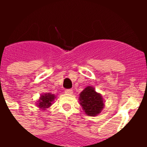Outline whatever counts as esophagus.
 <instances>
[{"label": "esophagus", "mask_w": 147, "mask_h": 147, "mask_svg": "<svg viewBox=\"0 0 147 147\" xmlns=\"http://www.w3.org/2000/svg\"><path fill=\"white\" fill-rule=\"evenodd\" d=\"M65 93L67 94H72L73 93V90L72 89H66L65 90Z\"/></svg>", "instance_id": "esophagus-1"}]
</instances>
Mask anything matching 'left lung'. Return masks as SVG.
<instances>
[{
  "mask_svg": "<svg viewBox=\"0 0 147 147\" xmlns=\"http://www.w3.org/2000/svg\"><path fill=\"white\" fill-rule=\"evenodd\" d=\"M79 100L83 110L89 116L99 114L105 106L102 95L97 93L92 86H88L83 90L80 93Z\"/></svg>",
  "mask_w": 147,
  "mask_h": 147,
  "instance_id": "left-lung-1",
  "label": "left lung"
}]
</instances>
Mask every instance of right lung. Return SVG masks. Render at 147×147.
Returning <instances> with one entry per match:
<instances>
[{
	"mask_svg": "<svg viewBox=\"0 0 147 147\" xmlns=\"http://www.w3.org/2000/svg\"><path fill=\"white\" fill-rule=\"evenodd\" d=\"M54 98H55V95L51 94L50 93L41 95L39 100L37 101V107L40 110H45L51 106Z\"/></svg>",
	"mask_w": 147,
	"mask_h": 147,
	"instance_id": "add662e5",
	"label": "right lung"
}]
</instances>
